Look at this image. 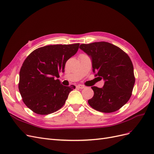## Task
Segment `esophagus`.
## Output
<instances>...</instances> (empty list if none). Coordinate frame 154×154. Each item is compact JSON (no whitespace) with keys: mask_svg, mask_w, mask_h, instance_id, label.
Segmentation results:
<instances>
[{"mask_svg":"<svg viewBox=\"0 0 154 154\" xmlns=\"http://www.w3.org/2000/svg\"><path fill=\"white\" fill-rule=\"evenodd\" d=\"M76 87H77L78 88H81V89H83V88H85V86H83V85H78L76 86Z\"/></svg>","mask_w":154,"mask_h":154,"instance_id":"obj_1","label":"esophagus"}]
</instances>
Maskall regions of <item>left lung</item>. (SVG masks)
<instances>
[{"instance_id": "left-lung-1", "label": "left lung", "mask_w": 154, "mask_h": 154, "mask_svg": "<svg viewBox=\"0 0 154 154\" xmlns=\"http://www.w3.org/2000/svg\"><path fill=\"white\" fill-rule=\"evenodd\" d=\"M80 48L91 57L96 76L105 80L103 88L91 87L94 96L88 100V104L101 112L119 110L130 98L135 83L133 64L128 55L106 42L83 44Z\"/></svg>"}]
</instances>
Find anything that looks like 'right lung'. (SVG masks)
<instances>
[{
    "label": "right lung",
    "instance_id": "1",
    "mask_svg": "<svg viewBox=\"0 0 154 154\" xmlns=\"http://www.w3.org/2000/svg\"><path fill=\"white\" fill-rule=\"evenodd\" d=\"M80 44L50 45L31 53L23 63L18 89L24 104L35 113L48 115L61 109L74 85L63 86L58 78Z\"/></svg>",
    "mask_w": 154,
    "mask_h": 154
}]
</instances>
